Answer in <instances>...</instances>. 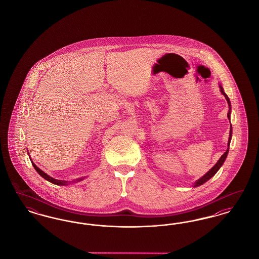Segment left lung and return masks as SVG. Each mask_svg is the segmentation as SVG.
I'll return each instance as SVG.
<instances>
[{
    "instance_id": "obj_1",
    "label": "left lung",
    "mask_w": 259,
    "mask_h": 259,
    "mask_svg": "<svg viewBox=\"0 0 259 259\" xmlns=\"http://www.w3.org/2000/svg\"><path fill=\"white\" fill-rule=\"evenodd\" d=\"M221 92H222V94L224 95V97L226 99V101H227V103H228V106H229V111H228V113H227V117H228V119L230 120V114H231V103H230V100L228 98V96L225 94V92L223 91V88H222V85H221ZM231 138H232V126H231V124H230V134H229V140H228V148L226 149V151L223 153L222 155V157L219 159V161L215 163V165L209 170V172H206L202 178H200L198 181H196L195 183H194V185H193V187H196V186H199V185H203V184H205L206 182H208L209 179L211 178V177H213L217 172L220 170V168L222 167V164L224 163V161L226 159V157H227V154H228V151H229V146H230V141H231Z\"/></svg>"
}]
</instances>
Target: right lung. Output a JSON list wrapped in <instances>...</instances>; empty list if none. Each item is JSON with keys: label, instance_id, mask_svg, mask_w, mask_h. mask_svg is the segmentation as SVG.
Returning a JSON list of instances; mask_svg holds the SVG:
<instances>
[{"label": "right lung", "instance_id": "obj_1", "mask_svg": "<svg viewBox=\"0 0 259 259\" xmlns=\"http://www.w3.org/2000/svg\"><path fill=\"white\" fill-rule=\"evenodd\" d=\"M32 165H33V167L35 168V170L37 171L45 180H47V181H49V182H50V183H52V184H54V185H68V184L70 183H68V182H66V181H60V180H55V179H53V178H51V177H50L48 174H46V172H44V171H41L38 167H37L36 166V164L35 163H33L32 162ZM83 179H79V180H75L74 181V183L75 182H78V181H82Z\"/></svg>", "mask_w": 259, "mask_h": 259}]
</instances>
